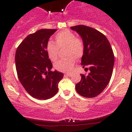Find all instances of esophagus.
<instances>
[{
	"label": "esophagus",
	"mask_w": 132,
	"mask_h": 132,
	"mask_svg": "<svg viewBox=\"0 0 132 132\" xmlns=\"http://www.w3.org/2000/svg\"><path fill=\"white\" fill-rule=\"evenodd\" d=\"M71 75H72V74L70 73V72H67V73H66L64 75V76H69V77L71 76Z\"/></svg>",
	"instance_id": "34e87169"
}]
</instances>
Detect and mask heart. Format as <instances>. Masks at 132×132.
Returning a JSON list of instances; mask_svg holds the SVG:
<instances>
[{
    "label": "heart",
    "instance_id": "b5f03b06",
    "mask_svg": "<svg viewBox=\"0 0 132 132\" xmlns=\"http://www.w3.org/2000/svg\"><path fill=\"white\" fill-rule=\"evenodd\" d=\"M54 40L55 43L52 41L47 43L46 48L48 57L51 61H56L59 49L66 47L65 56L68 57L57 61L54 66L59 71H71L75 64L76 57L81 58L84 54L85 49L84 42L81 38L76 37L75 33L68 30L57 33Z\"/></svg>",
    "mask_w": 132,
    "mask_h": 132
}]
</instances>
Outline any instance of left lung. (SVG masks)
Listing matches in <instances>:
<instances>
[{"instance_id":"left-lung-1","label":"left lung","mask_w":132,"mask_h":132,"mask_svg":"<svg viewBox=\"0 0 132 132\" xmlns=\"http://www.w3.org/2000/svg\"><path fill=\"white\" fill-rule=\"evenodd\" d=\"M71 28L78 32L84 42L85 49L81 64L83 68L89 67L90 71L88 75H81V80L76 84V90L83 97H95L104 90L112 77L113 50L105 36L95 28L82 25Z\"/></svg>"}]
</instances>
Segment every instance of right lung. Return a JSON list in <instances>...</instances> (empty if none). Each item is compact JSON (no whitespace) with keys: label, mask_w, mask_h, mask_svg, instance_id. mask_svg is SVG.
I'll list each match as a JSON object with an SVG mask.
<instances>
[{"label":"right lung","mask_w":132,"mask_h":132,"mask_svg":"<svg viewBox=\"0 0 132 132\" xmlns=\"http://www.w3.org/2000/svg\"><path fill=\"white\" fill-rule=\"evenodd\" d=\"M56 29H42L30 34L17 47L15 66L23 87L33 97L46 100L58 91L63 74L51 71L52 63L46 51L50 37Z\"/></svg>","instance_id":"add662e5"}]
</instances>
